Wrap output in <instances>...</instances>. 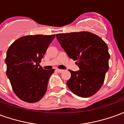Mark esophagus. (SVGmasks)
Returning <instances> with one entry per match:
<instances>
[{"instance_id":"obj_1","label":"esophagus","mask_w":124,"mask_h":124,"mask_svg":"<svg viewBox=\"0 0 124 124\" xmlns=\"http://www.w3.org/2000/svg\"><path fill=\"white\" fill-rule=\"evenodd\" d=\"M56 72H58V73H62L63 72V71H64L63 70H61V69H56Z\"/></svg>"}]
</instances>
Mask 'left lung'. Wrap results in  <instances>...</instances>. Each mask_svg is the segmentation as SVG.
<instances>
[{
	"instance_id": "left-lung-1",
	"label": "left lung",
	"mask_w": 124,
	"mask_h": 124,
	"mask_svg": "<svg viewBox=\"0 0 124 124\" xmlns=\"http://www.w3.org/2000/svg\"><path fill=\"white\" fill-rule=\"evenodd\" d=\"M60 46L70 58L76 60L80 70L72 71L67 86L82 98L96 93L103 85L109 69L108 46L100 37L88 32L57 34Z\"/></svg>"
}]
</instances>
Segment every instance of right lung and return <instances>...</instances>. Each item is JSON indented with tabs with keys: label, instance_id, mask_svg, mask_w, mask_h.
<instances>
[{
	"label": "right lung",
	"instance_id": "add662e5",
	"mask_svg": "<svg viewBox=\"0 0 124 124\" xmlns=\"http://www.w3.org/2000/svg\"><path fill=\"white\" fill-rule=\"evenodd\" d=\"M54 38L55 34L24 36L15 40L7 50V77L15 94L23 101L34 103L46 93L54 69L44 70L40 62Z\"/></svg>",
	"mask_w": 124,
	"mask_h": 124
}]
</instances>
